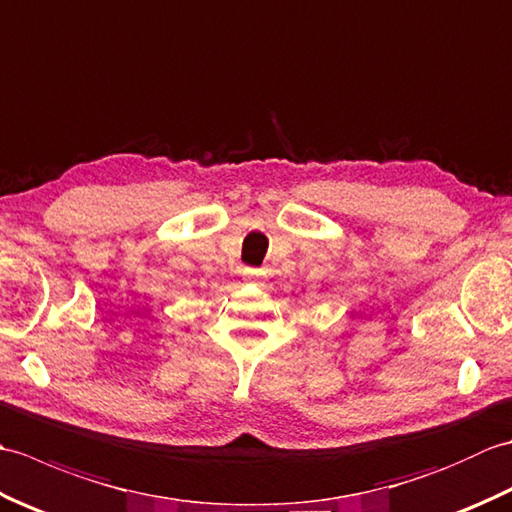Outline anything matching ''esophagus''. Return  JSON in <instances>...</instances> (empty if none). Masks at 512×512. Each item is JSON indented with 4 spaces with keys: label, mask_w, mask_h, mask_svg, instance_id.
Here are the masks:
<instances>
[{
    "label": "esophagus",
    "mask_w": 512,
    "mask_h": 512,
    "mask_svg": "<svg viewBox=\"0 0 512 512\" xmlns=\"http://www.w3.org/2000/svg\"><path fill=\"white\" fill-rule=\"evenodd\" d=\"M244 279L253 281V284H259L264 279V273L259 268H244Z\"/></svg>",
    "instance_id": "1"
}]
</instances>
